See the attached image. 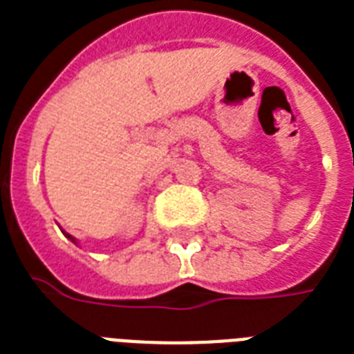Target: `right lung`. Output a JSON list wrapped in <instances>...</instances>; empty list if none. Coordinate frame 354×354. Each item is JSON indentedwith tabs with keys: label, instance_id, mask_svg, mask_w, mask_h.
Masks as SVG:
<instances>
[{
	"label": "right lung",
	"instance_id": "obj_1",
	"mask_svg": "<svg viewBox=\"0 0 354 354\" xmlns=\"http://www.w3.org/2000/svg\"><path fill=\"white\" fill-rule=\"evenodd\" d=\"M66 236H68V234H66ZM69 239H71V241H75V237H71V236H68Z\"/></svg>",
	"mask_w": 354,
	"mask_h": 354
}]
</instances>
